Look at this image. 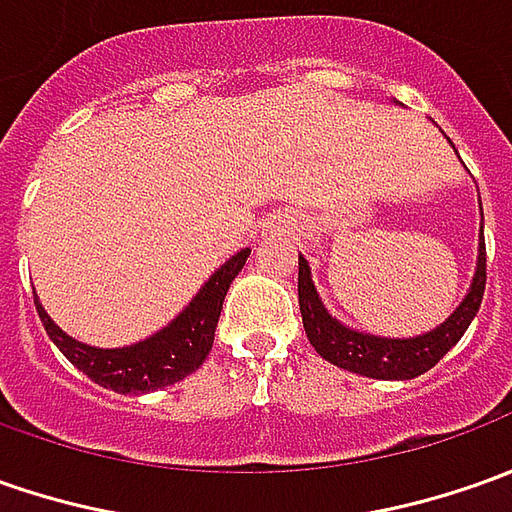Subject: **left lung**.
I'll use <instances>...</instances> for the list:
<instances>
[{
    "instance_id": "8db88e82",
    "label": "left lung",
    "mask_w": 512,
    "mask_h": 512,
    "mask_svg": "<svg viewBox=\"0 0 512 512\" xmlns=\"http://www.w3.org/2000/svg\"><path fill=\"white\" fill-rule=\"evenodd\" d=\"M482 221H485V215H482ZM485 283V232H479V260H476V274H473L470 291L459 303V309L453 311L442 326H436L428 334L408 337V340H391V337H374V334H362V331L343 326L323 306L320 294L311 283L306 257H300L297 297H300V314H303L306 337L323 360L334 362L337 368H345V371L360 374V377L414 379L425 371H431L433 365L462 340L470 320L476 317V311L482 306Z\"/></svg>"
}]
</instances>
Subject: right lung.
I'll return each instance as SVG.
<instances>
[{
	"label": "right lung",
	"mask_w": 512,
	"mask_h": 512,
	"mask_svg": "<svg viewBox=\"0 0 512 512\" xmlns=\"http://www.w3.org/2000/svg\"><path fill=\"white\" fill-rule=\"evenodd\" d=\"M249 252L252 249H240L238 255L229 257L167 328L127 348H93V345L79 343L67 337L62 328L47 317L36 294H33V303H36L47 337L81 374H87L104 388H113L115 394H147V391L175 385L178 379L189 377L192 371L201 368L215 343L223 297L229 291V283L243 269Z\"/></svg>",
	"instance_id": "obj_1"
}]
</instances>
